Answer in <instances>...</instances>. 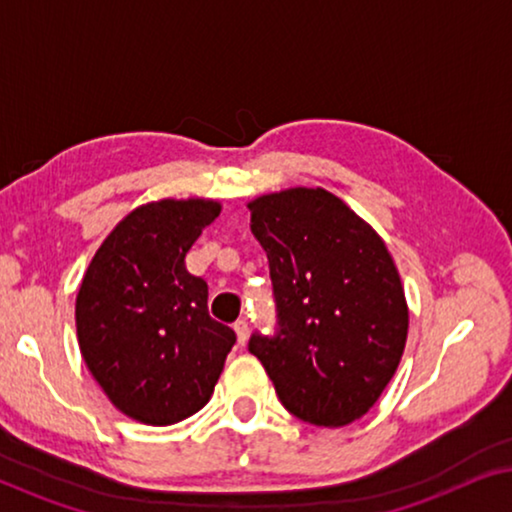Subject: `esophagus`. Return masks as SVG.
I'll return each instance as SVG.
<instances>
[{"label":"esophagus","instance_id":"34e87169","mask_svg":"<svg viewBox=\"0 0 512 512\" xmlns=\"http://www.w3.org/2000/svg\"><path fill=\"white\" fill-rule=\"evenodd\" d=\"M235 333H237V340H240V345H244V342H247V338H249V324L244 319H240V321H235Z\"/></svg>","mask_w":512,"mask_h":512}]
</instances>
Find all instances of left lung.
Segmentation results:
<instances>
[{"instance_id": "8db88e82", "label": "left lung", "mask_w": 512, "mask_h": 512, "mask_svg": "<svg viewBox=\"0 0 512 512\" xmlns=\"http://www.w3.org/2000/svg\"><path fill=\"white\" fill-rule=\"evenodd\" d=\"M249 212L277 307L275 333H251L249 352L291 415L314 426L354 422L394 377L408 338L391 254L324 188L263 195Z\"/></svg>"}]
</instances>
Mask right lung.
I'll use <instances>...</instances> for the list:
<instances>
[{
  "instance_id": "right-lung-1",
  "label": "right lung",
  "mask_w": 512,
  "mask_h": 512,
  "mask_svg": "<svg viewBox=\"0 0 512 512\" xmlns=\"http://www.w3.org/2000/svg\"><path fill=\"white\" fill-rule=\"evenodd\" d=\"M221 212L212 200H160L111 230L76 296L83 361L109 401L151 426L212 398L235 331L209 317L207 282L184 258Z\"/></svg>"
}]
</instances>
